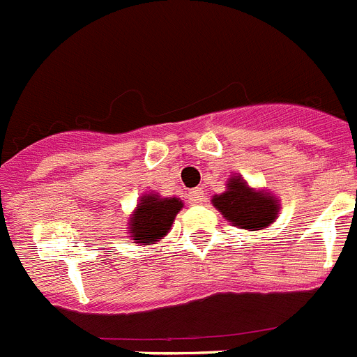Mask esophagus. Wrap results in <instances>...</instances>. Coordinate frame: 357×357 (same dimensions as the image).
Wrapping results in <instances>:
<instances>
[{
	"label": "esophagus",
	"instance_id": "1",
	"mask_svg": "<svg viewBox=\"0 0 357 357\" xmlns=\"http://www.w3.org/2000/svg\"><path fill=\"white\" fill-rule=\"evenodd\" d=\"M188 199H190L191 204H202L206 200V193L202 188H195V190H191L190 193H188Z\"/></svg>",
	"mask_w": 357,
	"mask_h": 357
}]
</instances>
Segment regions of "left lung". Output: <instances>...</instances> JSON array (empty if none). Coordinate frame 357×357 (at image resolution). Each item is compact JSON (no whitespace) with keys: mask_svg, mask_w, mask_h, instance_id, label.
<instances>
[{"mask_svg":"<svg viewBox=\"0 0 357 357\" xmlns=\"http://www.w3.org/2000/svg\"><path fill=\"white\" fill-rule=\"evenodd\" d=\"M211 204L229 225L248 231H257L273 225L281 210L278 197L272 191L252 188L241 175L229 176L226 191L213 195Z\"/></svg>","mask_w":357,"mask_h":357,"instance_id":"left-lung-1","label":"left lung"}]
</instances>
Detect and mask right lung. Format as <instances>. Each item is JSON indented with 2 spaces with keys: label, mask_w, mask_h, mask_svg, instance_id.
Wrapping results in <instances>:
<instances>
[{
  "label": "right lung",
  "mask_w": 357,
  "mask_h": 357,
  "mask_svg": "<svg viewBox=\"0 0 357 357\" xmlns=\"http://www.w3.org/2000/svg\"><path fill=\"white\" fill-rule=\"evenodd\" d=\"M184 202L176 197H160L155 191L144 193L128 220V234L138 246L158 243L172 229L176 213Z\"/></svg>",
  "instance_id": "1"
}]
</instances>
